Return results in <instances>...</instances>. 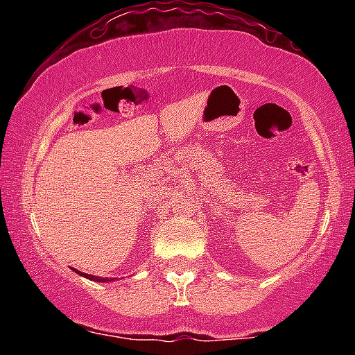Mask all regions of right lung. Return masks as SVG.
<instances>
[{
    "label": "right lung",
    "instance_id": "obj_1",
    "mask_svg": "<svg viewBox=\"0 0 355 355\" xmlns=\"http://www.w3.org/2000/svg\"><path fill=\"white\" fill-rule=\"evenodd\" d=\"M73 270L76 272V274H80L81 277H85V279L88 280H95V282H110L112 279H107V277H96V275H89V274H83V272L76 270V268H73Z\"/></svg>",
    "mask_w": 355,
    "mask_h": 355
}]
</instances>
